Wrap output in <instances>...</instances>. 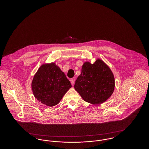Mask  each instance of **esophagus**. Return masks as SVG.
Returning <instances> with one entry per match:
<instances>
[{
	"label": "esophagus",
	"instance_id": "34e87169",
	"mask_svg": "<svg viewBox=\"0 0 149 149\" xmlns=\"http://www.w3.org/2000/svg\"><path fill=\"white\" fill-rule=\"evenodd\" d=\"M70 81H71V84L72 85H74V83H75V79H71L70 80Z\"/></svg>",
	"mask_w": 149,
	"mask_h": 149
}]
</instances>
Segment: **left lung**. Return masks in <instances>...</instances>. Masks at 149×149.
<instances>
[{"label":"left lung","mask_w":149,"mask_h":149,"mask_svg":"<svg viewBox=\"0 0 149 149\" xmlns=\"http://www.w3.org/2000/svg\"><path fill=\"white\" fill-rule=\"evenodd\" d=\"M114 87L113 74L100 58H97L93 64L84 62L74 85L83 100L92 104L106 102L113 94Z\"/></svg>","instance_id":"8db88e82"}]
</instances>
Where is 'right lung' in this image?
Returning <instances> with one entry per match:
<instances>
[{
    "label": "right lung",
    "mask_w": 149,
    "mask_h": 149,
    "mask_svg": "<svg viewBox=\"0 0 149 149\" xmlns=\"http://www.w3.org/2000/svg\"><path fill=\"white\" fill-rule=\"evenodd\" d=\"M31 86L38 101L53 107L59 103L71 84L64 72L52 62L41 65L33 77Z\"/></svg>",
    "instance_id": "obj_1"
}]
</instances>
